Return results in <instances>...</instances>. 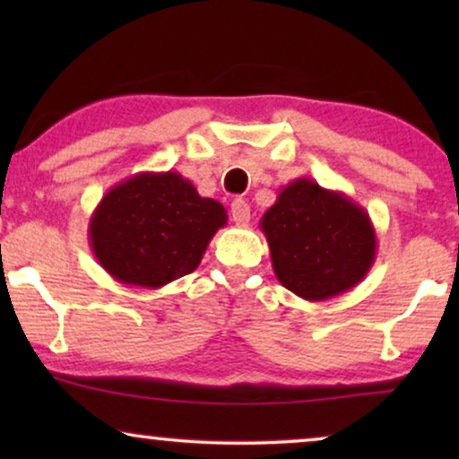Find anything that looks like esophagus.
<instances>
[{"mask_svg":"<svg viewBox=\"0 0 459 459\" xmlns=\"http://www.w3.org/2000/svg\"><path fill=\"white\" fill-rule=\"evenodd\" d=\"M231 219H234L238 225H247L250 221V206L247 200L236 198L234 203H231Z\"/></svg>","mask_w":459,"mask_h":459,"instance_id":"esophagus-1","label":"esophagus"}]
</instances>
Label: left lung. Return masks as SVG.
<instances>
[{"mask_svg":"<svg viewBox=\"0 0 459 459\" xmlns=\"http://www.w3.org/2000/svg\"><path fill=\"white\" fill-rule=\"evenodd\" d=\"M275 278L305 300L351 290L376 259V230L368 211L342 192L300 178L281 187L261 217Z\"/></svg>","mask_w":459,"mask_h":459,"instance_id":"8db88e82","label":"left lung"}]
</instances>
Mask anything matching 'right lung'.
I'll return each instance as SVG.
<instances>
[{"label":"right lung","mask_w":459,"mask_h":459,"mask_svg":"<svg viewBox=\"0 0 459 459\" xmlns=\"http://www.w3.org/2000/svg\"><path fill=\"white\" fill-rule=\"evenodd\" d=\"M228 211L179 173L143 171L110 187L90 219V247L121 284L162 288L192 273Z\"/></svg>","instance_id":"obj_1"}]
</instances>
